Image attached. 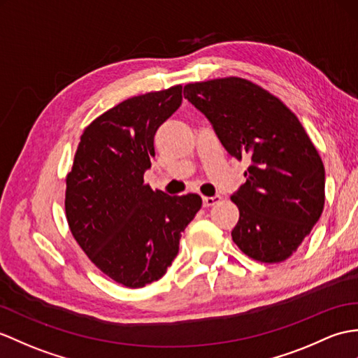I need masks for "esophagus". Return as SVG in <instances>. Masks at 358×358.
Returning a JSON list of instances; mask_svg holds the SVG:
<instances>
[{"label":"esophagus","instance_id":"34e87169","mask_svg":"<svg viewBox=\"0 0 358 358\" xmlns=\"http://www.w3.org/2000/svg\"><path fill=\"white\" fill-rule=\"evenodd\" d=\"M221 201V196L220 195H215V196H204L203 198V206L204 207H212L217 203Z\"/></svg>","mask_w":358,"mask_h":358}]
</instances>
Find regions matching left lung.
<instances>
[{
	"label": "left lung",
	"mask_w": 358,
	"mask_h": 358,
	"mask_svg": "<svg viewBox=\"0 0 358 358\" xmlns=\"http://www.w3.org/2000/svg\"><path fill=\"white\" fill-rule=\"evenodd\" d=\"M185 97L231 157L250 162L230 196L239 209L234 243L255 261L284 262L325 206V168L302 123L276 96L236 76L187 84Z\"/></svg>",
	"instance_id": "1"
}]
</instances>
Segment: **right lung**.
<instances>
[{"label": "right lung", "instance_id": "right-lung-1", "mask_svg": "<svg viewBox=\"0 0 358 358\" xmlns=\"http://www.w3.org/2000/svg\"><path fill=\"white\" fill-rule=\"evenodd\" d=\"M181 85L129 97L91 122L66 173L73 238L108 278L129 288L159 280L178 253L201 196H171L143 182L154 136L181 105Z\"/></svg>", "mask_w": 358, "mask_h": 358}]
</instances>
